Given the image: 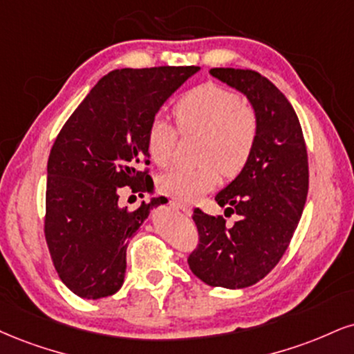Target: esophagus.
Returning a JSON list of instances; mask_svg holds the SVG:
<instances>
[{"label":"esophagus","instance_id":"1","mask_svg":"<svg viewBox=\"0 0 354 354\" xmlns=\"http://www.w3.org/2000/svg\"><path fill=\"white\" fill-rule=\"evenodd\" d=\"M171 204L173 206H176V207H180V209L185 212V214H191V211H193V207H191V204H188V203H183V201H178V199H174V201H171Z\"/></svg>","mask_w":354,"mask_h":354}]
</instances>
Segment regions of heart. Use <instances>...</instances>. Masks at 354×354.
<instances>
[{"label": "heart", "instance_id": "1", "mask_svg": "<svg viewBox=\"0 0 354 354\" xmlns=\"http://www.w3.org/2000/svg\"><path fill=\"white\" fill-rule=\"evenodd\" d=\"M178 130L198 135L196 168L169 169L158 178L161 193L178 201H193L218 185L219 171L231 178L242 171L257 140V117L241 97L218 84H203L186 92L173 107ZM176 130L168 122L155 120L148 129L147 150L153 163L171 161Z\"/></svg>", "mask_w": 354, "mask_h": 354}]
</instances>
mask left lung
Instances as JSON below:
<instances>
[{"instance_id":"8db88e82","label":"left lung","mask_w":354,"mask_h":354,"mask_svg":"<svg viewBox=\"0 0 354 354\" xmlns=\"http://www.w3.org/2000/svg\"><path fill=\"white\" fill-rule=\"evenodd\" d=\"M209 74L249 100L257 140L247 165L216 194L223 216L194 209L199 247L189 255L193 274L211 287H250L279 263L300 223L308 194V158L295 110L270 80L254 71L216 67Z\"/></svg>"}]
</instances>
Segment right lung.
<instances>
[{
  "label": "right lung",
  "mask_w": 354,
  "mask_h": 354,
  "mask_svg": "<svg viewBox=\"0 0 354 354\" xmlns=\"http://www.w3.org/2000/svg\"><path fill=\"white\" fill-rule=\"evenodd\" d=\"M199 67L120 69L104 75L55 138L48 161L46 241L66 287L85 300L122 288L127 245L163 196L135 211L120 206L123 186L153 193L148 129Z\"/></svg>",
  "instance_id": "add662e5"
}]
</instances>
